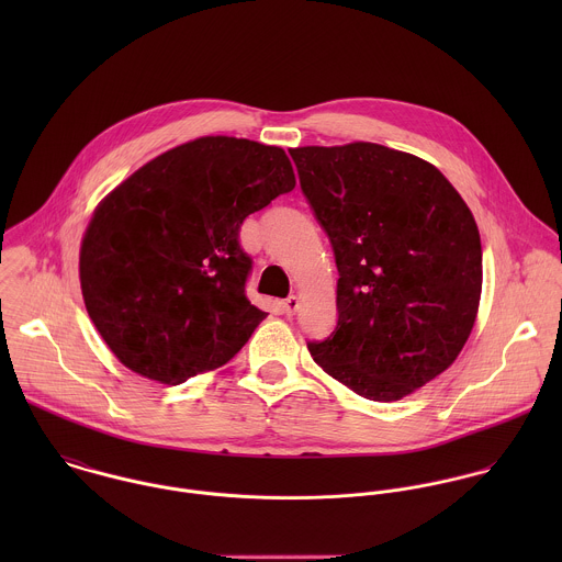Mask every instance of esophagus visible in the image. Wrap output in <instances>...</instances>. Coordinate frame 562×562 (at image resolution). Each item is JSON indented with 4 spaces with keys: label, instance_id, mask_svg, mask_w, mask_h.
<instances>
[{
    "label": "esophagus",
    "instance_id": "obj_1",
    "mask_svg": "<svg viewBox=\"0 0 562 562\" xmlns=\"http://www.w3.org/2000/svg\"><path fill=\"white\" fill-rule=\"evenodd\" d=\"M299 305H301V301H299V296H288L285 301H283V314L285 316H294L296 314V310H299Z\"/></svg>",
    "mask_w": 562,
    "mask_h": 562
}]
</instances>
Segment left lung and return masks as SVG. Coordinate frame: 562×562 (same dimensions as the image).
<instances>
[{"label": "left lung", "instance_id": "1", "mask_svg": "<svg viewBox=\"0 0 562 562\" xmlns=\"http://www.w3.org/2000/svg\"><path fill=\"white\" fill-rule=\"evenodd\" d=\"M333 246L337 326L310 341L326 374L368 401H401L448 370L479 314L482 246L454 186L374 143L290 149Z\"/></svg>", "mask_w": 562, "mask_h": 562}]
</instances>
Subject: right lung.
<instances>
[{
	"label": "right lung",
	"mask_w": 562,
	"mask_h": 562,
	"mask_svg": "<svg viewBox=\"0 0 562 562\" xmlns=\"http://www.w3.org/2000/svg\"><path fill=\"white\" fill-rule=\"evenodd\" d=\"M296 186L279 147L205 136L147 161L81 240L86 312L123 366L166 385L225 366L268 314L246 299L244 218Z\"/></svg>",
	"instance_id": "obj_1"
}]
</instances>
